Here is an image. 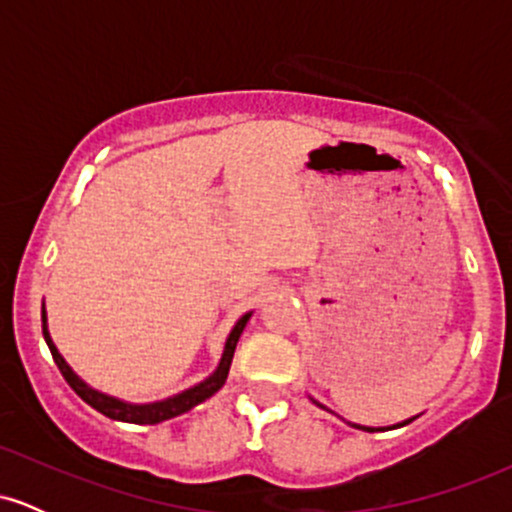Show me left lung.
<instances>
[{"instance_id":"8db88e82","label":"left lung","mask_w":512,"mask_h":512,"mask_svg":"<svg viewBox=\"0 0 512 512\" xmlns=\"http://www.w3.org/2000/svg\"><path fill=\"white\" fill-rule=\"evenodd\" d=\"M313 402H315V399H313ZM317 404V407H322V404L320 402H315ZM322 409H325V407H322ZM409 421H414V419H407V421H402V424H397V426H390V428H399V426H407L409 424ZM351 426H354V428H361V431H368V433H375V431H383V428H368V426H358V424H351Z\"/></svg>"}]
</instances>
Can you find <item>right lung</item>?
I'll list each match as a JSON object with an SVG mask.
<instances>
[{"label":"right lung","instance_id":"right-lung-1","mask_svg":"<svg viewBox=\"0 0 512 512\" xmlns=\"http://www.w3.org/2000/svg\"><path fill=\"white\" fill-rule=\"evenodd\" d=\"M248 320H250V313L243 315L236 322V327H233L231 337H228V342H226V349H223L219 368H216L214 373L204 380V383H199L195 387H190V390L180 392V395L163 399V402H154V404H129V402H122V399L103 395V392L88 387L84 380H81L79 375H76L74 370L67 366V361H64L60 351H57V346L52 344L50 332H48V322H45V308H43V337L50 346V354H52V358H55L57 368H60L64 380H67L69 387H72L76 395L84 399L86 404H91L93 409L101 411V414H105L108 419H115V421H127V424H161V421L175 419V416L185 414V411L197 407V404H202L204 399H209L214 392L221 390L223 383H226V378H228V368H231L233 351H236V344H238L240 334H243V330H245V325H248Z\"/></svg>","mask_w":512,"mask_h":512}]
</instances>
